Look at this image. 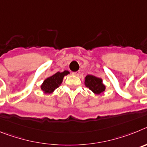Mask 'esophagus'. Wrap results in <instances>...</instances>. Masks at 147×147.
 <instances>
[{
    "label": "esophagus",
    "mask_w": 147,
    "mask_h": 147,
    "mask_svg": "<svg viewBox=\"0 0 147 147\" xmlns=\"http://www.w3.org/2000/svg\"><path fill=\"white\" fill-rule=\"evenodd\" d=\"M80 71H76V72H73L72 74L74 75V76H79L80 75Z\"/></svg>",
    "instance_id": "34e87169"
}]
</instances>
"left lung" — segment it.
<instances>
[{
  "label": "left lung",
  "mask_w": 147,
  "mask_h": 147,
  "mask_svg": "<svg viewBox=\"0 0 147 147\" xmlns=\"http://www.w3.org/2000/svg\"><path fill=\"white\" fill-rule=\"evenodd\" d=\"M85 85L92 92L96 94H101L105 90V85L102 82V80L93 75H87L85 77Z\"/></svg>",
  "instance_id": "left-lung-1"
}]
</instances>
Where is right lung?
<instances>
[{"instance_id": "1", "label": "right lung", "mask_w": 147, "mask_h": 147, "mask_svg": "<svg viewBox=\"0 0 147 147\" xmlns=\"http://www.w3.org/2000/svg\"><path fill=\"white\" fill-rule=\"evenodd\" d=\"M69 74V71H64L63 72H57L50 77L44 80L41 85V89L45 93H51L62 84L65 76Z\"/></svg>"}]
</instances>
